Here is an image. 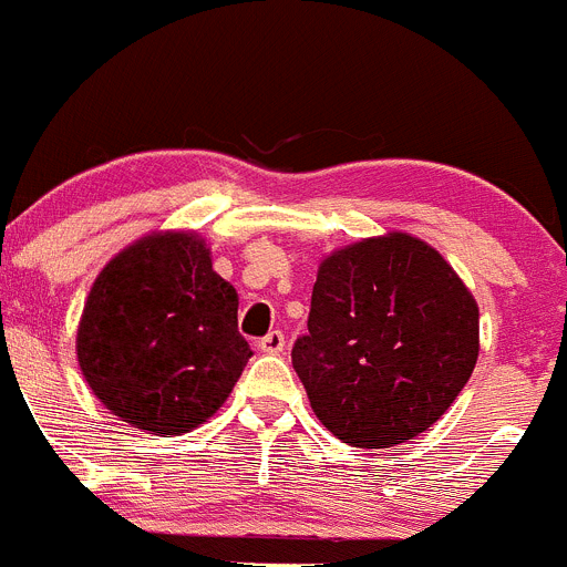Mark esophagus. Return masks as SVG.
Here are the masks:
<instances>
[{"label":"esophagus","instance_id":"1","mask_svg":"<svg viewBox=\"0 0 567 567\" xmlns=\"http://www.w3.org/2000/svg\"><path fill=\"white\" fill-rule=\"evenodd\" d=\"M257 347L262 349V352H268V355H279L285 349V336L279 330H271L266 338H259Z\"/></svg>","mask_w":567,"mask_h":567}]
</instances>
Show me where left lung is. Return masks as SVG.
<instances>
[{"label": "left lung", "instance_id": "left-lung-1", "mask_svg": "<svg viewBox=\"0 0 567 567\" xmlns=\"http://www.w3.org/2000/svg\"><path fill=\"white\" fill-rule=\"evenodd\" d=\"M290 358L327 431L352 447H394L467 385L478 305L427 243L369 237L321 262L308 336Z\"/></svg>", "mask_w": 567, "mask_h": 567}]
</instances>
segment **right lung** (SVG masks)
I'll return each mask as SVG.
<instances>
[{
	"instance_id": "obj_1",
	"label": "right lung",
	"mask_w": 567,
	"mask_h": 567,
	"mask_svg": "<svg viewBox=\"0 0 567 567\" xmlns=\"http://www.w3.org/2000/svg\"><path fill=\"white\" fill-rule=\"evenodd\" d=\"M251 347L237 293L209 248L167 231L116 254L94 279L78 327V361L100 403L153 433H187L235 389Z\"/></svg>"
}]
</instances>
